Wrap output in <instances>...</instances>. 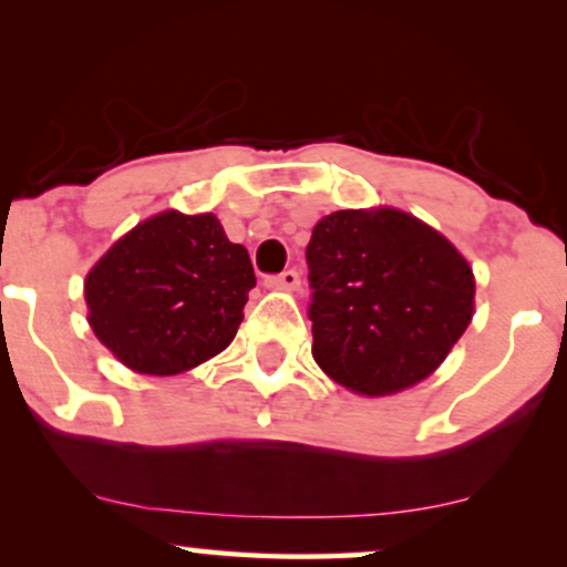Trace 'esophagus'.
I'll return each instance as SVG.
<instances>
[{"mask_svg":"<svg viewBox=\"0 0 567 567\" xmlns=\"http://www.w3.org/2000/svg\"><path fill=\"white\" fill-rule=\"evenodd\" d=\"M266 285L275 290H296L298 285H301V275H298L296 269H288V271H282V275H275V277L266 279Z\"/></svg>","mask_w":567,"mask_h":567,"instance_id":"1","label":"esophagus"}]
</instances>
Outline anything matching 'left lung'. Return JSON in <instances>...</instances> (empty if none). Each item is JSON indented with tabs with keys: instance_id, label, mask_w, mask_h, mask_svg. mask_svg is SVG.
<instances>
[{
	"instance_id": "obj_1",
	"label": "left lung",
	"mask_w": 567,
	"mask_h": 567,
	"mask_svg": "<svg viewBox=\"0 0 567 567\" xmlns=\"http://www.w3.org/2000/svg\"><path fill=\"white\" fill-rule=\"evenodd\" d=\"M306 264L311 354L357 394L424 381L472 322L470 264L402 210L330 213L311 231Z\"/></svg>"
}]
</instances>
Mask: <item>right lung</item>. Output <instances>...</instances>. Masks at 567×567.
<instances>
[{
	"instance_id": "add662e5",
	"label": "right lung",
	"mask_w": 567,
	"mask_h": 567,
	"mask_svg": "<svg viewBox=\"0 0 567 567\" xmlns=\"http://www.w3.org/2000/svg\"><path fill=\"white\" fill-rule=\"evenodd\" d=\"M256 271L213 213L143 220L93 266L84 301L97 341L127 368L175 375L224 351Z\"/></svg>"
}]
</instances>
